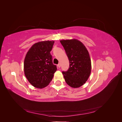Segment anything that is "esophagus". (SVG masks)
<instances>
[{
	"label": "esophagus",
	"mask_w": 122,
	"mask_h": 122,
	"mask_svg": "<svg viewBox=\"0 0 122 122\" xmlns=\"http://www.w3.org/2000/svg\"><path fill=\"white\" fill-rule=\"evenodd\" d=\"M57 67H58V68H60L61 67V64H58L57 65Z\"/></svg>",
	"instance_id": "34e87169"
}]
</instances>
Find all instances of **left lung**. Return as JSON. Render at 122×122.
<instances>
[{"instance_id":"1","label":"left lung","mask_w":122,"mask_h":122,"mask_svg":"<svg viewBox=\"0 0 122 122\" xmlns=\"http://www.w3.org/2000/svg\"><path fill=\"white\" fill-rule=\"evenodd\" d=\"M60 42L70 62L68 71L62 72L65 80L71 87H79L86 83L91 72L89 53L83 43L78 40H64Z\"/></svg>"}]
</instances>
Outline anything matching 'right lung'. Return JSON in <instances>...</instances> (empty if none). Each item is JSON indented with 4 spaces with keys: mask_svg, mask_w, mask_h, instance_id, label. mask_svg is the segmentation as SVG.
<instances>
[{
    "mask_svg": "<svg viewBox=\"0 0 122 122\" xmlns=\"http://www.w3.org/2000/svg\"><path fill=\"white\" fill-rule=\"evenodd\" d=\"M54 43L53 41H45L35 43L25 56V75L29 83L36 88H42L47 86L57 70L50 54Z\"/></svg>",
    "mask_w": 122,
    "mask_h": 122,
    "instance_id": "1",
    "label": "right lung"
}]
</instances>
